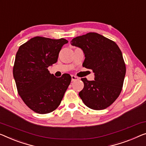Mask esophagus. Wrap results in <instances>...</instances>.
I'll list each match as a JSON object with an SVG mask.
<instances>
[{"label": "esophagus", "mask_w": 146, "mask_h": 146, "mask_svg": "<svg viewBox=\"0 0 146 146\" xmlns=\"http://www.w3.org/2000/svg\"><path fill=\"white\" fill-rule=\"evenodd\" d=\"M79 80V78L76 77L75 75H71V80L72 81H75V80Z\"/></svg>", "instance_id": "34e87169"}]
</instances>
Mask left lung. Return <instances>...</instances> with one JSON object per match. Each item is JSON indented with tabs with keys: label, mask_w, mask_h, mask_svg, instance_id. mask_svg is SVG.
I'll list each match as a JSON object with an SVG mask.
<instances>
[{
	"label": "left lung",
	"mask_w": 146,
	"mask_h": 146,
	"mask_svg": "<svg viewBox=\"0 0 146 146\" xmlns=\"http://www.w3.org/2000/svg\"><path fill=\"white\" fill-rule=\"evenodd\" d=\"M84 52L82 66L92 69L94 80L82 78L84 88L79 96L89 108L101 110L111 105L123 88L126 67L123 54L113 41L96 33H88L71 41Z\"/></svg>",
	"instance_id": "8db88e82"
}]
</instances>
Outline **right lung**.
Here are the masks:
<instances>
[{
	"label": "right lung",
	"mask_w": 146,
	"mask_h": 146,
	"mask_svg": "<svg viewBox=\"0 0 146 146\" xmlns=\"http://www.w3.org/2000/svg\"><path fill=\"white\" fill-rule=\"evenodd\" d=\"M66 39L35 36L17 50L13 75L17 92L31 110L40 114L53 111L60 106L71 77L64 74L57 78L48 67L57 62Z\"/></svg>",
	"instance_id": "obj_1"
}]
</instances>
